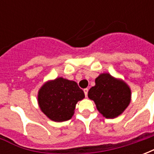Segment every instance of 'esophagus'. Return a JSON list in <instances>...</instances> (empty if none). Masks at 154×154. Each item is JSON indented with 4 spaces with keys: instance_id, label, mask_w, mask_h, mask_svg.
<instances>
[{
    "instance_id": "1",
    "label": "esophagus",
    "mask_w": 154,
    "mask_h": 154,
    "mask_svg": "<svg viewBox=\"0 0 154 154\" xmlns=\"http://www.w3.org/2000/svg\"><path fill=\"white\" fill-rule=\"evenodd\" d=\"M83 91H84V94H85V96H86V97H87V93H88V88H85V89L83 90Z\"/></svg>"
}]
</instances>
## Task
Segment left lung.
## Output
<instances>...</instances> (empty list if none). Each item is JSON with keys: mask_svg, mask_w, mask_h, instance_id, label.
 <instances>
[{"mask_svg": "<svg viewBox=\"0 0 154 154\" xmlns=\"http://www.w3.org/2000/svg\"><path fill=\"white\" fill-rule=\"evenodd\" d=\"M88 97L95 101L102 116L113 119L122 114L129 106L131 91L125 82L117 80L109 73H102L88 91Z\"/></svg>", "mask_w": 154, "mask_h": 154, "instance_id": "left-lung-1", "label": "left lung"}]
</instances>
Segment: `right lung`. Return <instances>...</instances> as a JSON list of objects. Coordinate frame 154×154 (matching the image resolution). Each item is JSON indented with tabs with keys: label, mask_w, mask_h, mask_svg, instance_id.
Returning a JSON list of instances; mask_svg holds the SVG:
<instances>
[{
	"label": "right lung",
	"mask_w": 154,
	"mask_h": 154,
	"mask_svg": "<svg viewBox=\"0 0 154 154\" xmlns=\"http://www.w3.org/2000/svg\"><path fill=\"white\" fill-rule=\"evenodd\" d=\"M85 97L83 91L74 81L63 77L45 83L38 91L41 110L54 121H66L73 116L76 104Z\"/></svg>",
	"instance_id": "1"
}]
</instances>
